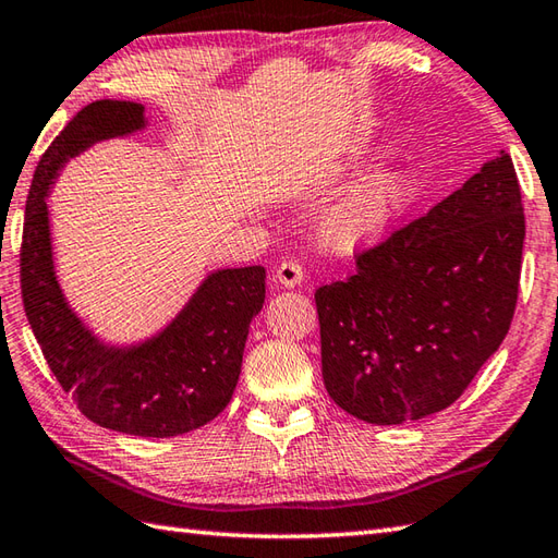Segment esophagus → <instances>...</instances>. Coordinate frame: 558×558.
I'll list each match as a JSON object with an SVG mask.
<instances>
[{
	"mask_svg": "<svg viewBox=\"0 0 558 558\" xmlns=\"http://www.w3.org/2000/svg\"><path fill=\"white\" fill-rule=\"evenodd\" d=\"M304 280V270L298 260H282L276 268V282L280 288H298Z\"/></svg>",
	"mask_w": 558,
	"mask_h": 558,
	"instance_id": "esophagus-1",
	"label": "esophagus"
}]
</instances>
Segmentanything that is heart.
<instances>
[{"mask_svg": "<svg viewBox=\"0 0 558 558\" xmlns=\"http://www.w3.org/2000/svg\"><path fill=\"white\" fill-rule=\"evenodd\" d=\"M420 182L408 170H381L354 184L322 222L324 242L336 252L381 244L417 204Z\"/></svg>", "mask_w": 558, "mask_h": 558, "instance_id": "obj_1", "label": "heart"}]
</instances>
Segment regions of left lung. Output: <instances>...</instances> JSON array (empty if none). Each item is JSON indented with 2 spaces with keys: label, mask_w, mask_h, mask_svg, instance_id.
<instances>
[{
  "label": "left lung",
  "mask_w": 558,
  "mask_h": 558,
  "mask_svg": "<svg viewBox=\"0 0 558 558\" xmlns=\"http://www.w3.org/2000/svg\"><path fill=\"white\" fill-rule=\"evenodd\" d=\"M525 213L506 150L426 216L357 254L316 290L328 396L352 417L402 424L441 412L513 322Z\"/></svg>",
  "instance_id": "1"
}]
</instances>
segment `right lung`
<instances>
[{"mask_svg": "<svg viewBox=\"0 0 558 558\" xmlns=\"http://www.w3.org/2000/svg\"><path fill=\"white\" fill-rule=\"evenodd\" d=\"M144 126V105L96 100L43 153L23 220L21 294L47 364L90 422L168 438L198 429L228 408L240 381L248 324L266 300V268L210 272L172 324L138 345H105L83 326L54 276L45 198L69 158Z\"/></svg>", "mask_w": 558, "mask_h": 558, "instance_id": "add662e5", "label": "right lung"}]
</instances>
